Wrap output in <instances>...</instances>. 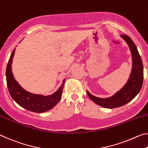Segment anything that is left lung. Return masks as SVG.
Segmentation results:
<instances>
[{"label": "left lung", "instance_id": "1", "mask_svg": "<svg viewBox=\"0 0 148 148\" xmlns=\"http://www.w3.org/2000/svg\"><path fill=\"white\" fill-rule=\"evenodd\" d=\"M129 45L132 55V71L125 86L114 95L106 98L94 96L86 90L89 98L94 103L106 108H115L123 106L133 100L141 90L144 79V67L139 52L134 42L129 36L121 35Z\"/></svg>", "mask_w": 148, "mask_h": 148}]
</instances>
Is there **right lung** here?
Instances as JSON below:
<instances>
[{
    "instance_id": "add662e5",
    "label": "right lung",
    "mask_w": 148,
    "mask_h": 148,
    "mask_svg": "<svg viewBox=\"0 0 148 148\" xmlns=\"http://www.w3.org/2000/svg\"><path fill=\"white\" fill-rule=\"evenodd\" d=\"M16 48L12 52L6 71L7 86L10 94L16 102L27 110L35 113H43L51 110L59 102L62 98L65 79L63 80L62 85L51 95L33 94L23 88L17 82L12 71V64Z\"/></svg>"
}]
</instances>
